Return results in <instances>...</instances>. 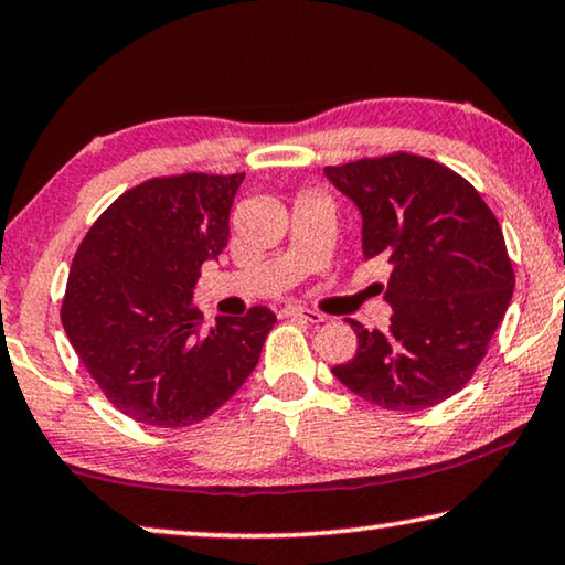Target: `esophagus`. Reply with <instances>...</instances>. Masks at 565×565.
I'll list each match as a JSON object with an SVG mask.
<instances>
[{
	"mask_svg": "<svg viewBox=\"0 0 565 565\" xmlns=\"http://www.w3.org/2000/svg\"><path fill=\"white\" fill-rule=\"evenodd\" d=\"M286 317H294V319H303L309 321V324H321V321H327L324 315H319V311H311V309H301V307H289L284 309Z\"/></svg>",
	"mask_w": 565,
	"mask_h": 565,
	"instance_id": "esophagus-1",
	"label": "esophagus"
}]
</instances>
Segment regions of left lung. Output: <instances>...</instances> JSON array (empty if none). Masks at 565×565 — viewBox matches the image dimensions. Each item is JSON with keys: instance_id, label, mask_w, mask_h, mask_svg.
Listing matches in <instances>:
<instances>
[{"instance_id": "left-lung-1", "label": "left lung", "mask_w": 565, "mask_h": 565, "mask_svg": "<svg viewBox=\"0 0 565 565\" xmlns=\"http://www.w3.org/2000/svg\"><path fill=\"white\" fill-rule=\"evenodd\" d=\"M362 213V254L392 266L390 327L349 319L356 354L334 377L372 405L433 407L470 382L513 297L498 218L462 175L409 153L324 168Z\"/></svg>"}]
</instances>
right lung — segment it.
<instances>
[{"mask_svg": "<svg viewBox=\"0 0 565 565\" xmlns=\"http://www.w3.org/2000/svg\"><path fill=\"white\" fill-rule=\"evenodd\" d=\"M244 181L183 173L125 191L79 244L62 327L89 377L122 415L188 427L236 395L262 356L276 315L254 307L205 329L193 289L228 244Z\"/></svg>", "mask_w": 565, "mask_h": 565, "instance_id": "obj_1", "label": "right lung"}]
</instances>
